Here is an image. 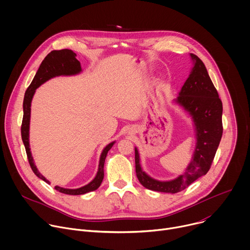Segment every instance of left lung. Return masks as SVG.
I'll return each instance as SVG.
<instances>
[{"instance_id": "1", "label": "left lung", "mask_w": 250, "mask_h": 250, "mask_svg": "<svg viewBox=\"0 0 250 250\" xmlns=\"http://www.w3.org/2000/svg\"><path fill=\"white\" fill-rule=\"evenodd\" d=\"M194 67L176 102L192 116L197 131V146L186 172L172 181L152 179L141 170L138 151L135 148V172L142 186L153 191L178 193L186 189L199 177L206 175L215 158L223 135V103L219 98L203 61L191 54Z\"/></svg>"}]
</instances>
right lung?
Wrapping results in <instances>:
<instances>
[{
  "label": "right lung",
  "mask_w": 250,
  "mask_h": 250,
  "mask_svg": "<svg viewBox=\"0 0 250 250\" xmlns=\"http://www.w3.org/2000/svg\"><path fill=\"white\" fill-rule=\"evenodd\" d=\"M76 54L70 49H61V50H53L50 53L46 55V57L42 62L37 74H35L32 82L28 86L27 90L25 91L24 98H23V117H22V123H21V138L22 142L25 147L28 163L33 171V173L37 175L41 179H42L44 182L49 183L48 180L38 171L37 167H35L33 163V159L31 157L30 148H29V142H28V130H29V119H30V103L31 99L33 97V94L37 90L38 87H40L42 84H43L45 81L49 80L52 77L60 76V75H74L79 73L81 71V65L80 62L76 59ZM115 142L108 145L102 152L101 158H100V164H99V170L95 177V179L90 182L88 185L81 187L79 189H64L58 186H55L54 189L57 190L60 193L67 194V195H83L91 191H95L98 189L104 179V159L108 154V151L112 148Z\"/></svg>",
  "instance_id": "obj_1"
}]
</instances>
